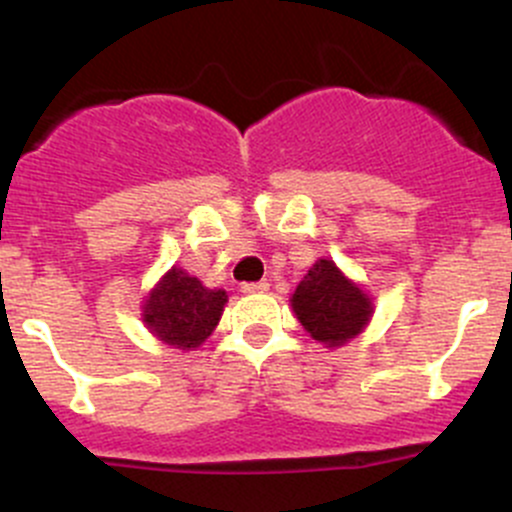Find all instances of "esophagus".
Wrapping results in <instances>:
<instances>
[{
  "instance_id": "esophagus-1",
  "label": "esophagus",
  "mask_w": 512,
  "mask_h": 512,
  "mask_svg": "<svg viewBox=\"0 0 512 512\" xmlns=\"http://www.w3.org/2000/svg\"><path fill=\"white\" fill-rule=\"evenodd\" d=\"M267 289H270V282H267V280L245 282V285H242V292H245V294H260V292H267Z\"/></svg>"
}]
</instances>
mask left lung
Here are the masks:
<instances>
[{"mask_svg": "<svg viewBox=\"0 0 512 512\" xmlns=\"http://www.w3.org/2000/svg\"><path fill=\"white\" fill-rule=\"evenodd\" d=\"M289 302L309 337L327 347L347 344L374 314L369 294L344 277L332 260L314 262Z\"/></svg>", "mask_w": 512, "mask_h": 512, "instance_id": "1", "label": "left lung"}]
</instances>
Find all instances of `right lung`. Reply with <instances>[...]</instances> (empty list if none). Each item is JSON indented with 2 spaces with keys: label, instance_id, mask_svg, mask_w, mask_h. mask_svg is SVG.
<instances>
[{
  "label": "right lung",
  "instance_id": "1",
  "mask_svg": "<svg viewBox=\"0 0 512 512\" xmlns=\"http://www.w3.org/2000/svg\"><path fill=\"white\" fill-rule=\"evenodd\" d=\"M227 304L225 289H208L198 277L173 267L143 302V322L153 337L173 349H198L218 327Z\"/></svg>",
  "mask_w": 512,
  "mask_h": 512
}]
</instances>
